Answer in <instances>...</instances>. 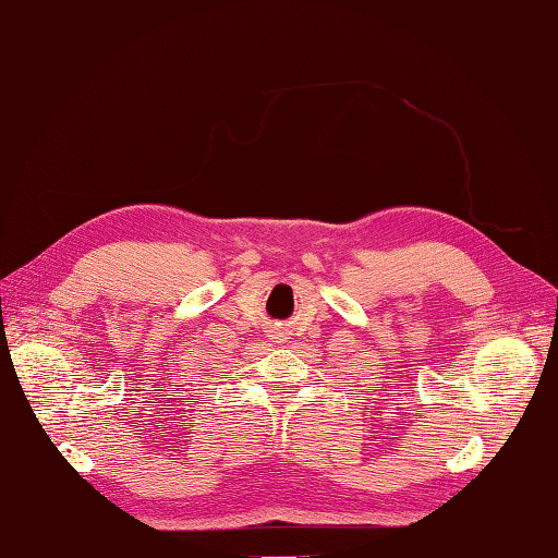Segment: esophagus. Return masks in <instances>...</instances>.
Wrapping results in <instances>:
<instances>
[{
	"mask_svg": "<svg viewBox=\"0 0 558 558\" xmlns=\"http://www.w3.org/2000/svg\"><path fill=\"white\" fill-rule=\"evenodd\" d=\"M269 337L275 339L277 343H283V341L289 339V329H287V327H271V329H269Z\"/></svg>",
	"mask_w": 558,
	"mask_h": 558,
	"instance_id": "esophagus-1",
	"label": "esophagus"
}]
</instances>
